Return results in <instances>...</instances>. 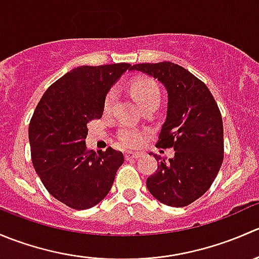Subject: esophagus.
<instances>
[{
    "label": "esophagus",
    "mask_w": 259,
    "mask_h": 259,
    "mask_svg": "<svg viewBox=\"0 0 259 259\" xmlns=\"http://www.w3.org/2000/svg\"><path fill=\"white\" fill-rule=\"evenodd\" d=\"M140 156L139 153H132V151H126L125 153V159L126 160H132V159H138Z\"/></svg>",
    "instance_id": "obj_1"
}]
</instances>
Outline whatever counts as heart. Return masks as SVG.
<instances>
[{"mask_svg":"<svg viewBox=\"0 0 259 259\" xmlns=\"http://www.w3.org/2000/svg\"><path fill=\"white\" fill-rule=\"evenodd\" d=\"M130 91L142 108L150 103H159L160 91H159L158 85L153 80L140 79L134 81L130 86ZM115 100H116V91L115 89H110L104 100L105 111H109L113 108ZM143 139H144V133L132 126L122 127L119 133V142L125 148H138L139 145H142Z\"/></svg>","mask_w":259,"mask_h":259,"instance_id":"heart-1","label":"heart"}]
</instances>
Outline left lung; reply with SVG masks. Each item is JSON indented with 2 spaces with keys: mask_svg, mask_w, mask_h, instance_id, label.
Masks as SVG:
<instances>
[{
  "mask_svg": "<svg viewBox=\"0 0 259 259\" xmlns=\"http://www.w3.org/2000/svg\"><path fill=\"white\" fill-rule=\"evenodd\" d=\"M132 70L145 72L165 86L166 120L155 145L176 150L168 163L154 155L160 163L146 179V187L159 202L187 207L209 189L223 163V121L218 104L202 80L173 62L137 64Z\"/></svg>",
  "mask_w": 259,
  "mask_h": 259,
  "instance_id": "1",
  "label": "left lung"
}]
</instances>
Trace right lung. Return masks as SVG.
Listing matches in <instances>:
<instances>
[{"instance_id":"add662e5","label":"right lung","mask_w":259,"mask_h":259,"mask_svg":"<svg viewBox=\"0 0 259 259\" xmlns=\"http://www.w3.org/2000/svg\"><path fill=\"white\" fill-rule=\"evenodd\" d=\"M126 62L81 66L55 81L28 125L33 168L48 192L72 209H88L110 192L124 155L109 146L94 153L85 144L88 124L100 119L104 100Z\"/></svg>"}]
</instances>
